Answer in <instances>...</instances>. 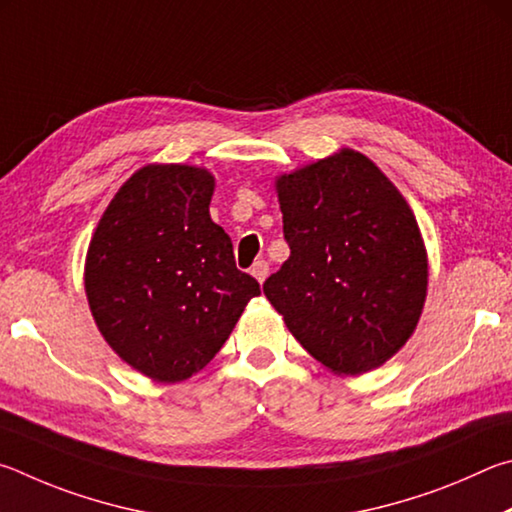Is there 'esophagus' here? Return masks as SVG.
Returning <instances> with one entry per match:
<instances>
[{
  "label": "esophagus",
  "instance_id": "obj_1",
  "mask_svg": "<svg viewBox=\"0 0 512 512\" xmlns=\"http://www.w3.org/2000/svg\"><path fill=\"white\" fill-rule=\"evenodd\" d=\"M267 274H270V263L267 261H256L251 265V276H254L258 283H263L267 279Z\"/></svg>",
  "mask_w": 512,
  "mask_h": 512
}]
</instances>
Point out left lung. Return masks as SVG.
Wrapping results in <instances>:
<instances>
[{
    "label": "left lung",
    "mask_w": 512,
    "mask_h": 512,
    "mask_svg": "<svg viewBox=\"0 0 512 512\" xmlns=\"http://www.w3.org/2000/svg\"><path fill=\"white\" fill-rule=\"evenodd\" d=\"M290 258L263 283L297 342L337 375L378 369L427 294L418 222L369 157L342 150L276 179Z\"/></svg>",
    "instance_id": "left-lung-1"
}]
</instances>
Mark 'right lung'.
Here are the masks:
<instances>
[{
  "instance_id": "right-lung-1",
  "label": "right lung",
  "mask_w": 512,
  "mask_h": 512,
  "mask_svg": "<svg viewBox=\"0 0 512 512\" xmlns=\"http://www.w3.org/2000/svg\"><path fill=\"white\" fill-rule=\"evenodd\" d=\"M211 195L204 168L146 166L119 188L89 242L85 292L96 326L123 362L157 382L209 364L261 294L211 220Z\"/></svg>"
}]
</instances>
